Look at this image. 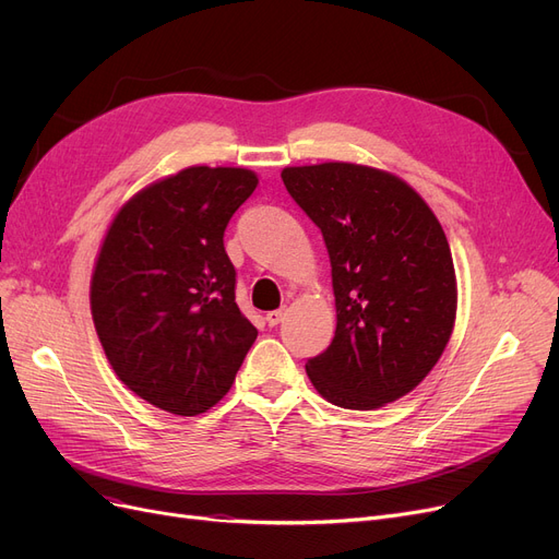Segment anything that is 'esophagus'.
Listing matches in <instances>:
<instances>
[{"label": "esophagus", "instance_id": "esophagus-1", "mask_svg": "<svg viewBox=\"0 0 559 559\" xmlns=\"http://www.w3.org/2000/svg\"><path fill=\"white\" fill-rule=\"evenodd\" d=\"M285 314H287V308H278V310L267 312V317H264V319H267V324H270V326H278L281 321L285 319Z\"/></svg>", "mask_w": 559, "mask_h": 559}]
</instances>
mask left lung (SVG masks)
I'll return each instance as SVG.
<instances>
[{
	"mask_svg": "<svg viewBox=\"0 0 559 559\" xmlns=\"http://www.w3.org/2000/svg\"><path fill=\"white\" fill-rule=\"evenodd\" d=\"M281 179L319 226L337 329L306 362L333 405L376 409L413 392L444 354L457 289L449 240L399 176L354 163L285 167Z\"/></svg>",
	"mask_w": 559,
	"mask_h": 559,
	"instance_id": "left-lung-1",
	"label": "left lung"
}]
</instances>
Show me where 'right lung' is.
<instances>
[{
  "instance_id": "right-lung-1",
  "label": "right lung",
  "mask_w": 559,
  "mask_h": 559,
  "mask_svg": "<svg viewBox=\"0 0 559 559\" xmlns=\"http://www.w3.org/2000/svg\"><path fill=\"white\" fill-rule=\"evenodd\" d=\"M255 186L242 167H188L127 201L104 238L91 285L99 342L122 383L171 415L222 401L258 337L224 249Z\"/></svg>"
}]
</instances>
